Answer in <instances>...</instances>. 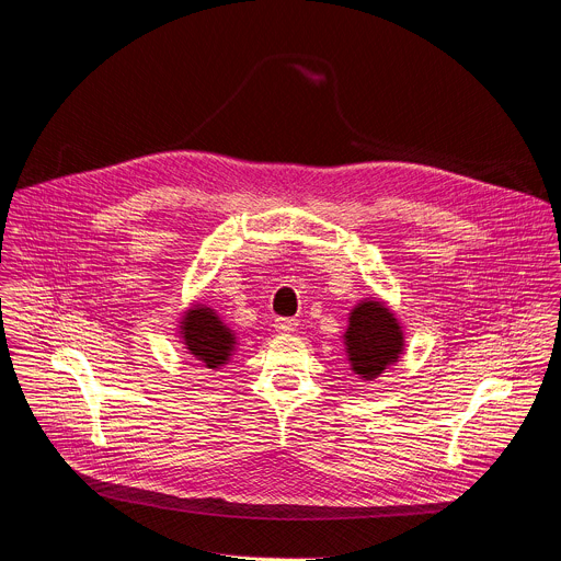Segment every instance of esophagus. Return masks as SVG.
I'll return each mask as SVG.
<instances>
[{
	"label": "esophagus",
	"mask_w": 561,
	"mask_h": 561,
	"mask_svg": "<svg viewBox=\"0 0 561 561\" xmlns=\"http://www.w3.org/2000/svg\"><path fill=\"white\" fill-rule=\"evenodd\" d=\"M295 325H297V321L295 319H290V317H277L275 319V328L279 330V332H293L295 330Z\"/></svg>",
	"instance_id": "1"
}]
</instances>
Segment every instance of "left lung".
<instances>
[{"label":"left lung","instance_id":"obj_1","mask_svg":"<svg viewBox=\"0 0 561 561\" xmlns=\"http://www.w3.org/2000/svg\"><path fill=\"white\" fill-rule=\"evenodd\" d=\"M345 350L354 375L371 381L383 375L403 352V332L397 317L381 301H363L350 312Z\"/></svg>","mask_w":561,"mask_h":561}]
</instances>
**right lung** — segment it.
<instances>
[{
    "instance_id": "1",
    "label": "right lung",
    "mask_w": 561,
    "mask_h": 561,
    "mask_svg": "<svg viewBox=\"0 0 561 561\" xmlns=\"http://www.w3.org/2000/svg\"><path fill=\"white\" fill-rule=\"evenodd\" d=\"M182 336L186 350L211 369L229 360L236 345L233 332L222 323V319L211 308L205 306H198L196 310H190L184 314Z\"/></svg>"
}]
</instances>
